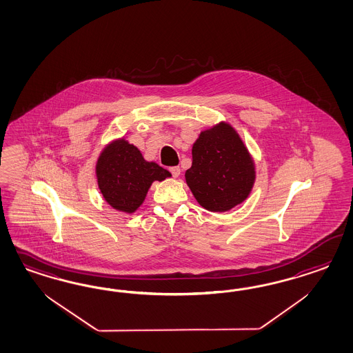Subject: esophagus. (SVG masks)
<instances>
[{
  "label": "esophagus",
  "instance_id": "1",
  "mask_svg": "<svg viewBox=\"0 0 353 353\" xmlns=\"http://www.w3.org/2000/svg\"><path fill=\"white\" fill-rule=\"evenodd\" d=\"M170 172H171L173 177H179L180 173H181V170H180V167H171Z\"/></svg>",
  "mask_w": 353,
  "mask_h": 353
}]
</instances>
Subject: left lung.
<instances>
[{
	"instance_id": "left-lung-1",
	"label": "left lung",
	"mask_w": 353,
	"mask_h": 353,
	"mask_svg": "<svg viewBox=\"0 0 353 353\" xmlns=\"http://www.w3.org/2000/svg\"><path fill=\"white\" fill-rule=\"evenodd\" d=\"M186 183L196 202L211 212H226L246 201L256 172L243 141L230 124L201 132L192 145Z\"/></svg>"
}]
</instances>
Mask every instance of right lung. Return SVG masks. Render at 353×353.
Segmentation results:
<instances>
[{
	"instance_id": "add662e5",
	"label": "right lung",
	"mask_w": 353,
	"mask_h": 353,
	"mask_svg": "<svg viewBox=\"0 0 353 353\" xmlns=\"http://www.w3.org/2000/svg\"><path fill=\"white\" fill-rule=\"evenodd\" d=\"M96 174L107 203L125 214H133L143 203L152 182L171 177L157 163L145 161L141 151L124 139L112 141L102 150Z\"/></svg>"
}]
</instances>
